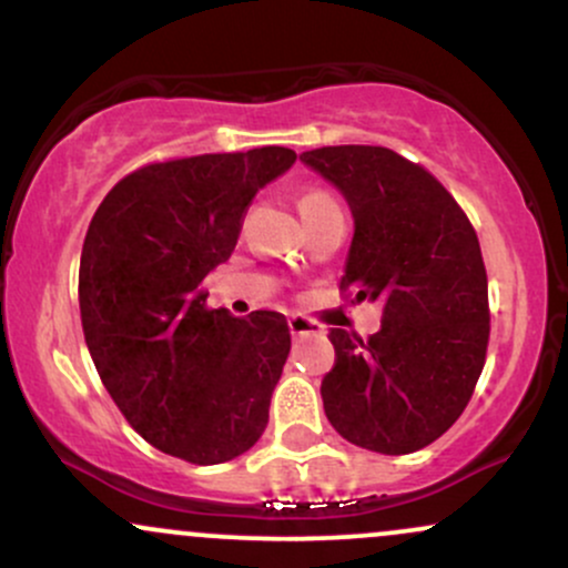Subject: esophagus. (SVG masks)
I'll use <instances>...</instances> for the list:
<instances>
[{
    "mask_svg": "<svg viewBox=\"0 0 568 568\" xmlns=\"http://www.w3.org/2000/svg\"><path fill=\"white\" fill-rule=\"evenodd\" d=\"M288 328L293 336H312V334H323L321 325H317L315 321H306V317L302 315H293L288 321Z\"/></svg>",
    "mask_w": 568,
    "mask_h": 568,
    "instance_id": "34e87169",
    "label": "esophagus"
}]
</instances>
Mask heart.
Wrapping results in <instances>:
<instances>
[{"instance_id": "obj_1", "label": "heart", "mask_w": 568, "mask_h": 568, "mask_svg": "<svg viewBox=\"0 0 568 568\" xmlns=\"http://www.w3.org/2000/svg\"><path fill=\"white\" fill-rule=\"evenodd\" d=\"M334 197H331L328 192H321V189H306V192L298 197V211L302 207H312V205H323V202H331Z\"/></svg>"}]
</instances>
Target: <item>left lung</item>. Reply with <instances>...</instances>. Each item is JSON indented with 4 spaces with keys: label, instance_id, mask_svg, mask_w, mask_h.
I'll use <instances>...</instances> for the list:
<instances>
[{
    "label": "left lung",
    "instance_id": "1",
    "mask_svg": "<svg viewBox=\"0 0 568 568\" xmlns=\"http://www.w3.org/2000/svg\"><path fill=\"white\" fill-rule=\"evenodd\" d=\"M302 162L344 194L355 219L342 291L384 304L368 342L331 328L325 416L368 452H419L459 419L486 363L478 234L446 186L393 149L323 146Z\"/></svg>",
    "mask_w": 568,
    "mask_h": 568
}]
</instances>
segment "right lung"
<instances>
[{
	"instance_id": "1",
	"label": "right lung",
	"mask_w": 568,
	"mask_h": 568,
	"mask_svg": "<svg viewBox=\"0 0 568 568\" xmlns=\"http://www.w3.org/2000/svg\"><path fill=\"white\" fill-rule=\"evenodd\" d=\"M293 162L285 146L154 162L103 197L84 234L80 312L98 376L143 440L192 465L245 454L270 422L288 323L207 310L200 283Z\"/></svg>"
}]
</instances>
